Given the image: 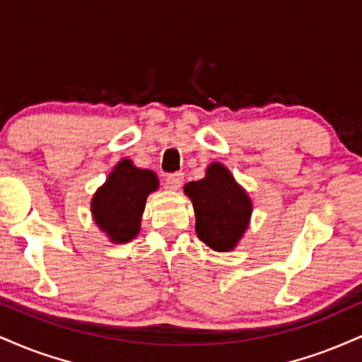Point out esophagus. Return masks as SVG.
I'll use <instances>...</instances> for the list:
<instances>
[{"mask_svg": "<svg viewBox=\"0 0 362 362\" xmlns=\"http://www.w3.org/2000/svg\"><path fill=\"white\" fill-rule=\"evenodd\" d=\"M165 182H167V187L170 190H180L182 184H184V173H172V175H167Z\"/></svg>", "mask_w": 362, "mask_h": 362, "instance_id": "obj_1", "label": "esophagus"}]
</instances>
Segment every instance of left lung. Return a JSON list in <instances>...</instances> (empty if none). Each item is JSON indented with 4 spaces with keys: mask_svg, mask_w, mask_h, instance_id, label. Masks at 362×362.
Masks as SVG:
<instances>
[{
    "mask_svg": "<svg viewBox=\"0 0 362 362\" xmlns=\"http://www.w3.org/2000/svg\"><path fill=\"white\" fill-rule=\"evenodd\" d=\"M184 192L192 200L200 241L214 251H233L250 228L252 200L229 168L219 162L211 163L206 177L185 184Z\"/></svg>",
    "mask_w": 362,
    "mask_h": 362,
    "instance_id": "obj_1",
    "label": "left lung"
}]
</instances>
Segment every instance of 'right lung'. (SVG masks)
<instances>
[{"mask_svg":"<svg viewBox=\"0 0 362 362\" xmlns=\"http://www.w3.org/2000/svg\"><path fill=\"white\" fill-rule=\"evenodd\" d=\"M153 170L138 168L129 158L115 165L90 199V214L112 245H124L139 234L148 195L158 190Z\"/></svg>","mask_w":362,"mask_h":362,"instance_id":"add662e5","label":"right lung"}]
</instances>
